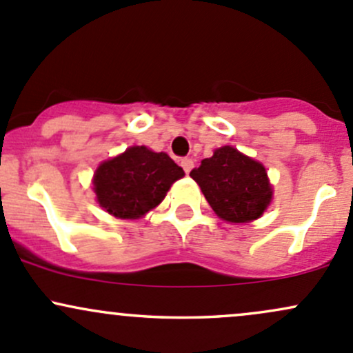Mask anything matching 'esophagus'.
Instances as JSON below:
<instances>
[{
    "instance_id": "34e87169",
    "label": "esophagus",
    "mask_w": 353,
    "mask_h": 353,
    "mask_svg": "<svg viewBox=\"0 0 353 353\" xmlns=\"http://www.w3.org/2000/svg\"><path fill=\"white\" fill-rule=\"evenodd\" d=\"M181 165H183V169L186 170V174H189L192 167H194V162H192V159H183V161H181Z\"/></svg>"
}]
</instances>
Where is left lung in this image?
Listing matches in <instances>:
<instances>
[{
    "label": "left lung",
    "mask_w": 353,
    "mask_h": 353,
    "mask_svg": "<svg viewBox=\"0 0 353 353\" xmlns=\"http://www.w3.org/2000/svg\"><path fill=\"white\" fill-rule=\"evenodd\" d=\"M189 176L201 188L214 213L228 223L257 220L272 199L265 167L230 145L216 148Z\"/></svg>",
    "instance_id": "8db88e82"
}]
</instances>
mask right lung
Returning <instances> with one entry per match:
<instances>
[{
	"label": "right lung",
	"mask_w": 353,
	"mask_h": 353,
	"mask_svg": "<svg viewBox=\"0 0 353 353\" xmlns=\"http://www.w3.org/2000/svg\"><path fill=\"white\" fill-rule=\"evenodd\" d=\"M183 176L184 170L165 152L135 145L99 164L92 189L99 206L114 218L139 220L161 205Z\"/></svg>",
	"instance_id": "add662e5"
}]
</instances>
